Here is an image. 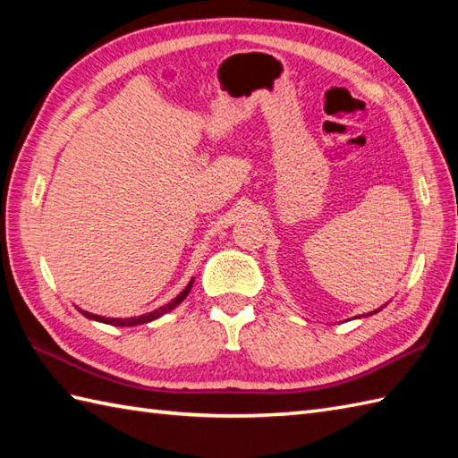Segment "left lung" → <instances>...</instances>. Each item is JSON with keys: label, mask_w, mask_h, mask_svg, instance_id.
<instances>
[{"label": "left lung", "mask_w": 458, "mask_h": 458, "mask_svg": "<svg viewBox=\"0 0 458 458\" xmlns=\"http://www.w3.org/2000/svg\"><path fill=\"white\" fill-rule=\"evenodd\" d=\"M377 310H382V309H377ZM377 310H374V313H377ZM374 313H369V315H374Z\"/></svg>", "instance_id": "1"}]
</instances>
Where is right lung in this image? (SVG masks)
<instances>
[{
  "instance_id": "add662e5",
  "label": "right lung",
  "mask_w": 458,
  "mask_h": 458,
  "mask_svg": "<svg viewBox=\"0 0 458 458\" xmlns=\"http://www.w3.org/2000/svg\"><path fill=\"white\" fill-rule=\"evenodd\" d=\"M192 284H194V277L189 281V285L184 287L181 293L174 297L171 303H167V305H163V307H159V309H155V310H151V313H148V315H141V317H130V318H106V317H100V315H92V313H89V310H82V309H79L81 313L86 317V318H92V320H98V323H106V325H112V327H135V325H143V323H151V320H155V318H159L161 315H165V313H169V310H173L174 307L177 305H181L182 301H184V297H187L189 293H191V289H192Z\"/></svg>"
}]
</instances>
